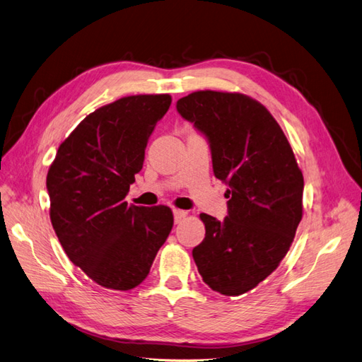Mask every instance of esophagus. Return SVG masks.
Segmentation results:
<instances>
[{
	"label": "esophagus",
	"mask_w": 362,
	"mask_h": 362,
	"mask_svg": "<svg viewBox=\"0 0 362 362\" xmlns=\"http://www.w3.org/2000/svg\"><path fill=\"white\" fill-rule=\"evenodd\" d=\"M173 216H175V222L180 223V222L184 221L185 216H187V211H185V210H180V209H175V210H173Z\"/></svg>",
	"instance_id": "esophagus-1"
}]
</instances>
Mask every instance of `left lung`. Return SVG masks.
<instances>
[{"label": "left lung", "mask_w": 362, "mask_h": 362, "mask_svg": "<svg viewBox=\"0 0 362 362\" xmlns=\"http://www.w3.org/2000/svg\"><path fill=\"white\" fill-rule=\"evenodd\" d=\"M177 110L205 134L214 177L228 190V216L201 213L205 238L192 254L202 280L236 297L272 274L303 216V173L271 112L242 93L194 91Z\"/></svg>", "instance_id": "8db88e82"}]
</instances>
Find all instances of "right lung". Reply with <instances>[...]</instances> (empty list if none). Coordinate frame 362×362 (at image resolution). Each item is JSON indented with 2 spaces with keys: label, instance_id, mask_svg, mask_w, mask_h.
Here are the masks:
<instances>
[{
  "label": "right lung",
  "instance_id": "right-lung-1",
  "mask_svg": "<svg viewBox=\"0 0 362 362\" xmlns=\"http://www.w3.org/2000/svg\"><path fill=\"white\" fill-rule=\"evenodd\" d=\"M170 103L169 94H139L100 106L61 143L48 169L56 236L74 265L103 288L139 286L173 227L168 205L124 201Z\"/></svg>",
  "mask_w": 362,
  "mask_h": 362
}]
</instances>
